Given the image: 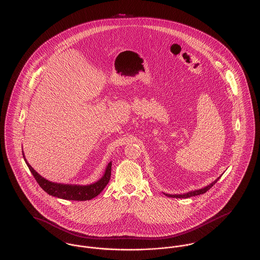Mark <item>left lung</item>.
<instances>
[{"label":"left lung","mask_w":260,"mask_h":260,"mask_svg":"<svg viewBox=\"0 0 260 260\" xmlns=\"http://www.w3.org/2000/svg\"><path fill=\"white\" fill-rule=\"evenodd\" d=\"M220 178V177H219ZM215 180L213 183H211L210 185H208V186H206L205 188H202L200 190H196V191H191V192H189V193H186V194H183V195H170V194H165L167 197H170V198H190V197H193V196H198V195H201V194H204V193H206L208 190H210L217 182H218V180Z\"/></svg>","instance_id":"1"}]
</instances>
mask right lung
Returning <instances> with one entry per match:
<instances>
[{
	"instance_id": "1",
	"label": "right lung",
	"mask_w": 260,
	"mask_h": 260,
	"mask_svg": "<svg viewBox=\"0 0 260 260\" xmlns=\"http://www.w3.org/2000/svg\"><path fill=\"white\" fill-rule=\"evenodd\" d=\"M23 158H24V155H23ZM24 161L40 187L47 194L57 197L60 199L72 201L91 200L100 194L101 192L104 190V188L107 186V184L109 183L110 178H111L112 162H110L108 164L104 176L98 182L91 184V185L80 186V185H68V184L53 183L48 180L44 179L27 163L25 158H24Z\"/></svg>"
}]
</instances>
